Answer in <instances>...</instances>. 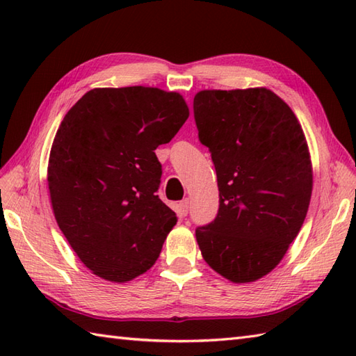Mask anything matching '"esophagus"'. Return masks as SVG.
Returning a JSON list of instances; mask_svg holds the SVG:
<instances>
[{
  "instance_id": "34e87169",
  "label": "esophagus",
  "mask_w": 356,
  "mask_h": 356,
  "mask_svg": "<svg viewBox=\"0 0 356 356\" xmlns=\"http://www.w3.org/2000/svg\"><path fill=\"white\" fill-rule=\"evenodd\" d=\"M188 208H190V199H184L179 203V213L182 216L188 214Z\"/></svg>"
}]
</instances>
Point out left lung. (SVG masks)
Instances as JSON below:
<instances>
[{
  "label": "left lung",
  "instance_id": "left-lung-1",
  "mask_svg": "<svg viewBox=\"0 0 356 356\" xmlns=\"http://www.w3.org/2000/svg\"><path fill=\"white\" fill-rule=\"evenodd\" d=\"M193 108L218 185L217 216L195 228V238L218 274L255 282L282 261L306 218L312 194L306 138L268 88L203 90Z\"/></svg>",
  "mask_w": 356,
  "mask_h": 356
}]
</instances>
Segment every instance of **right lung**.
Instances as JSON below:
<instances>
[{
    "label": "right lung",
    "mask_w": 356,
    "mask_h": 356,
    "mask_svg": "<svg viewBox=\"0 0 356 356\" xmlns=\"http://www.w3.org/2000/svg\"><path fill=\"white\" fill-rule=\"evenodd\" d=\"M188 116L179 93L95 88L59 125L47 174L53 213L93 274L125 283L157 260L177 217L157 195L162 165L154 149Z\"/></svg>",
    "instance_id": "obj_1"
}]
</instances>
